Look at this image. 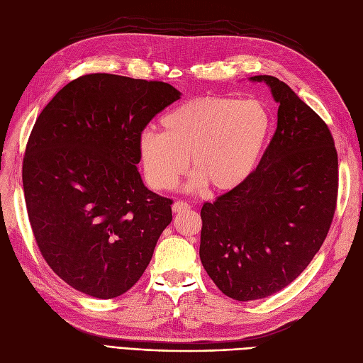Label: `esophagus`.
Masks as SVG:
<instances>
[{
    "mask_svg": "<svg viewBox=\"0 0 363 363\" xmlns=\"http://www.w3.org/2000/svg\"><path fill=\"white\" fill-rule=\"evenodd\" d=\"M191 208V206L186 203V201H175L174 204H172V211L174 212H184V211H189Z\"/></svg>",
    "mask_w": 363,
    "mask_h": 363,
    "instance_id": "1",
    "label": "esophagus"
}]
</instances>
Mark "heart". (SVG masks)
<instances>
[{"label":"heart","instance_id":"heart-1","mask_svg":"<svg viewBox=\"0 0 363 363\" xmlns=\"http://www.w3.org/2000/svg\"><path fill=\"white\" fill-rule=\"evenodd\" d=\"M160 124L163 133L145 130L139 138L140 163L152 189H172L189 157L191 188L207 183L215 191H230L255 169L269 136L271 115L257 100L213 95L174 107Z\"/></svg>","mask_w":363,"mask_h":363}]
</instances>
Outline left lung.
Returning <instances> with one entry per match:
<instances>
[{
  "label": "left lung",
  "mask_w": 363,
  "mask_h": 363,
  "mask_svg": "<svg viewBox=\"0 0 363 363\" xmlns=\"http://www.w3.org/2000/svg\"><path fill=\"white\" fill-rule=\"evenodd\" d=\"M265 82L279 103L277 128L248 177L201 208L200 259L223 294L251 301L286 288L330 230L337 152L327 124L291 87Z\"/></svg>",
  "instance_id": "1"
}]
</instances>
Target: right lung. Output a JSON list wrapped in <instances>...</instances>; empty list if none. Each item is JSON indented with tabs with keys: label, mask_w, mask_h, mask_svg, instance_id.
I'll use <instances>...</instances> for the list:
<instances>
[{
	"label": "right lung",
	"mask_w": 363,
	"mask_h": 363,
	"mask_svg": "<svg viewBox=\"0 0 363 363\" xmlns=\"http://www.w3.org/2000/svg\"><path fill=\"white\" fill-rule=\"evenodd\" d=\"M179 98L163 82L86 74L38 116L23 162L27 213L42 257L74 289L115 298L147 269L172 200L142 183L139 138Z\"/></svg>",
	"instance_id": "right-lung-1"
}]
</instances>
